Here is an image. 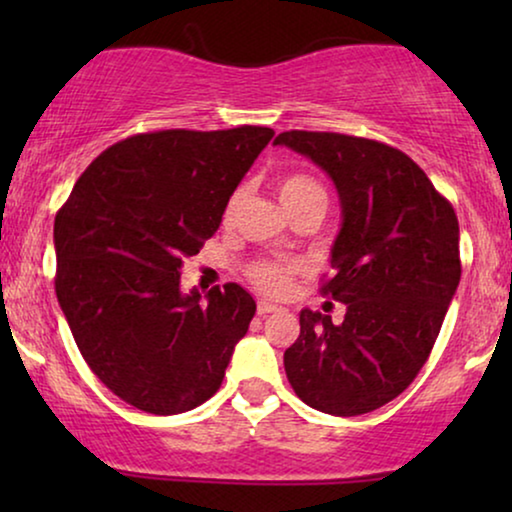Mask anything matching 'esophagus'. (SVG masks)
Wrapping results in <instances>:
<instances>
[{
    "instance_id": "34e87169",
    "label": "esophagus",
    "mask_w": 512,
    "mask_h": 512,
    "mask_svg": "<svg viewBox=\"0 0 512 512\" xmlns=\"http://www.w3.org/2000/svg\"><path fill=\"white\" fill-rule=\"evenodd\" d=\"M258 314H261V317H265V314H270V312H277L279 307L275 305V303H268V300H258Z\"/></svg>"
}]
</instances>
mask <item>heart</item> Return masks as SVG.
Instances as JSON below:
<instances>
[{"label": "heart", "mask_w": 512, "mask_h": 512, "mask_svg": "<svg viewBox=\"0 0 512 512\" xmlns=\"http://www.w3.org/2000/svg\"><path fill=\"white\" fill-rule=\"evenodd\" d=\"M277 193H279V200H282L286 212H293V209L303 207V205H307V202H317V200L326 205L324 188H321L319 181L310 177V174H300V172L284 174V177L277 181ZM240 200H242V191L233 193V198H230L226 205V219L233 216L237 205H240ZM293 272H296V265H291V263L258 261L249 268V279H251V284L258 286L261 291L272 293V296H279V293H284L286 289H289Z\"/></svg>", "instance_id": "obj_1"}]
</instances>
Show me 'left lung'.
<instances>
[{
	"label": "left lung",
	"instance_id": "1",
	"mask_svg": "<svg viewBox=\"0 0 512 512\" xmlns=\"http://www.w3.org/2000/svg\"><path fill=\"white\" fill-rule=\"evenodd\" d=\"M338 188L342 228L324 296L342 324L300 312L284 368L300 401L335 417L394 401L429 359L461 279L459 221L415 160L375 139L291 130L275 139Z\"/></svg>",
	"mask_w": 512,
	"mask_h": 512
}]
</instances>
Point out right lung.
<instances>
[{
	"instance_id": "obj_1",
	"label": "right lung",
	"mask_w": 512,
	"mask_h": 512,
	"mask_svg": "<svg viewBox=\"0 0 512 512\" xmlns=\"http://www.w3.org/2000/svg\"><path fill=\"white\" fill-rule=\"evenodd\" d=\"M270 128L142 132L102 151L55 216V293L90 370L125 403L179 415L219 391L256 303L205 300L181 265L219 228Z\"/></svg>"
}]
</instances>
